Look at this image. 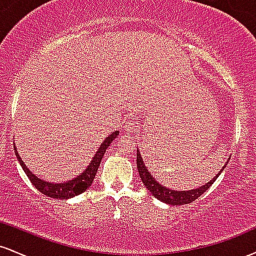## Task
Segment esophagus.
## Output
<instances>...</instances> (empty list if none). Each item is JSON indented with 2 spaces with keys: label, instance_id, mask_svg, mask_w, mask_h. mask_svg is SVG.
<instances>
[{
  "label": "esophagus",
  "instance_id": "34e87169",
  "mask_svg": "<svg viewBox=\"0 0 256 256\" xmlns=\"http://www.w3.org/2000/svg\"><path fill=\"white\" fill-rule=\"evenodd\" d=\"M138 128V122H136V120H128V122H126L125 124V131L126 132H130V134H132V132L136 131V128Z\"/></svg>",
  "mask_w": 256,
  "mask_h": 256
}]
</instances>
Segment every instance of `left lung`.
<instances>
[{
	"instance_id": "1",
	"label": "left lung",
	"mask_w": 256,
	"mask_h": 256,
	"mask_svg": "<svg viewBox=\"0 0 256 256\" xmlns=\"http://www.w3.org/2000/svg\"><path fill=\"white\" fill-rule=\"evenodd\" d=\"M226 165H228V162L222 166V168L220 170V172H218L216 176H214L213 179H210L208 183L202 185V186L196 188V189L188 190V192H185V190L184 192H177V190H172L170 189V188L164 186V185H161L158 182L155 180V178L152 177V173L149 172V170L146 168V166L144 165V161H143L140 152L137 150V168H138V172H140V177L142 179L144 186L152 194V196H155L158 200H160L161 202H165V204H168L172 206H182V204H192V201H195V200L200 198L206 190L210 189V186L214 183V182H216V179L219 177L220 173L224 171Z\"/></svg>"
}]
</instances>
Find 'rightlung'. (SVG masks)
<instances>
[{
	"label": "right lung",
	"instance_id": "1",
	"mask_svg": "<svg viewBox=\"0 0 256 256\" xmlns=\"http://www.w3.org/2000/svg\"><path fill=\"white\" fill-rule=\"evenodd\" d=\"M118 134L119 131L112 132L110 136L101 143V146H100L96 154L94 155L89 166H88L83 172L79 173L77 177L70 179V180L64 182V183H50V182L44 180L42 178H38L36 174H34V173L28 170V167L26 166L24 161L22 160L20 155L18 154L16 146H14V150H16V156L18 158V161H19V164L22 165L26 176H28V179L31 180V183L34 185V188H36L37 190H40V192L44 194L46 196H49V198L67 200L74 198V196L79 195V194L84 192L85 190L89 189V186H91L94 178H95L96 176V172H98V170L100 162H101L102 158H104L106 152V149H107L110 143L118 137Z\"/></svg>",
	"mask_w": 256,
	"mask_h": 256
}]
</instances>
